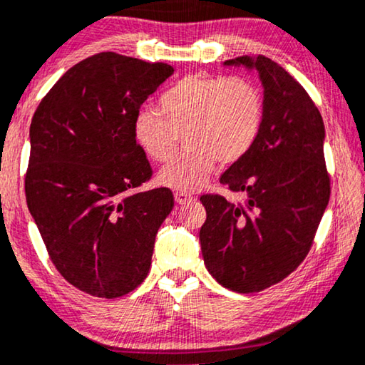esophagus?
<instances>
[{"instance_id":"esophagus-1","label":"esophagus","mask_w":365,"mask_h":365,"mask_svg":"<svg viewBox=\"0 0 365 365\" xmlns=\"http://www.w3.org/2000/svg\"><path fill=\"white\" fill-rule=\"evenodd\" d=\"M193 197L190 193H187V192H175V201L178 205H182V203H187V201H190L192 200Z\"/></svg>"}]
</instances>
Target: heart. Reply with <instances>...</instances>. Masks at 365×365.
I'll list each match as a JSON object with an SVG mask.
<instances>
[{"mask_svg":"<svg viewBox=\"0 0 365 365\" xmlns=\"http://www.w3.org/2000/svg\"><path fill=\"white\" fill-rule=\"evenodd\" d=\"M162 114L150 108L134 119V138L154 162H168L185 138V149L162 168L159 182L192 192L216 167L242 160L257 143L265 119V96L247 77L188 75L160 98Z\"/></svg>","mask_w":365,"mask_h":365,"instance_id":"b5f03b06","label":"heart"}]
</instances>
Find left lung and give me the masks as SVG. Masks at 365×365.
I'll return each instance as SVG.
<instances>
[{"mask_svg": "<svg viewBox=\"0 0 365 365\" xmlns=\"http://www.w3.org/2000/svg\"><path fill=\"white\" fill-rule=\"evenodd\" d=\"M225 65L257 70L265 119L251 152L220 178L231 192L246 193V201L201 195L200 242L217 284L254 293L290 275L313 246L331 193L324 124L307 90L279 63L244 56Z\"/></svg>", "mask_w": 365, "mask_h": 365, "instance_id": "obj_1", "label": "left lung"}]
</instances>
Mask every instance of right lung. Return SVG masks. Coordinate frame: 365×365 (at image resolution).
Instances as JSON below:
<instances>
[{"label":"right lung","instance_id":"add662e5","mask_svg":"<svg viewBox=\"0 0 365 365\" xmlns=\"http://www.w3.org/2000/svg\"><path fill=\"white\" fill-rule=\"evenodd\" d=\"M172 73L168 63L96 53L67 70L32 116L27 208L52 264L88 295L123 297L149 274L173 195L134 192L152 177L134 119Z\"/></svg>","mask_w":365,"mask_h":365}]
</instances>
